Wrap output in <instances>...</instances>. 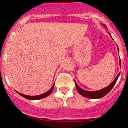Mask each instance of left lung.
<instances>
[{
    "label": "left lung",
    "instance_id": "1",
    "mask_svg": "<svg viewBox=\"0 0 128 128\" xmlns=\"http://www.w3.org/2000/svg\"><path fill=\"white\" fill-rule=\"evenodd\" d=\"M102 26H104V27H106L105 24H102ZM108 34H110V36H111V34L108 32ZM112 38V36H111ZM113 39V38H112ZM117 48H118V46H117ZM118 54H119V50H118ZM120 64L121 66V60H120ZM120 75V73H119L118 74V75L116 76V77L115 78L113 81L112 82L111 84H109L108 86H106V88H103V89H100V90H95V91H89V90H84V89H81L78 85L77 83H76V81H74L75 82V85H76V90L78 92L79 94L80 95H81L83 97H87V98H92V99H96V98H100L104 97V96H106L110 90H112V89L113 88V86H114V84H116V82L117 80H118V77Z\"/></svg>",
    "mask_w": 128,
    "mask_h": 128
}]
</instances>
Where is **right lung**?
Wrapping results in <instances>:
<instances>
[{"label": "right lung", "mask_w": 128, "mask_h": 128, "mask_svg": "<svg viewBox=\"0 0 128 128\" xmlns=\"http://www.w3.org/2000/svg\"><path fill=\"white\" fill-rule=\"evenodd\" d=\"M54 85H55V83L53 84V86H52V88H51L49 90H48V91L46 92H45L44 94H42L39 95V96H26V95H24V94H21V93L18 92H17L16 90V92L18 93V94L20 95L21 96H22V97H23L24 98H26V99L31 100H39V99H41V98H45V97H47L48 96L50 95V94L52 92V90H53V89H54Z\"/></svg>", "instance_id": "add662e5"}]
</instances>
